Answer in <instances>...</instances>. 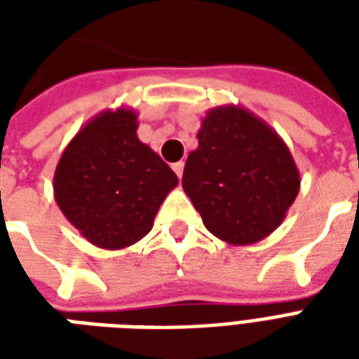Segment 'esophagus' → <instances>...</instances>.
Listing matches in <instances>:
<instances>
[{"instance_id":"obj_1","label":"esophagus","mask_w":359,"mask_h":359,"mask_svg":"<svg viewBox=\"0 0 359 359\" xmlns=\"http://www.w3.org/2000/svg\"><path fill=\"white\" fill-rule=\"evenodd\" d=\"M172 171L177 172V177H182V171H184V161H177V163H172Z\"/></svg>"}]
</instances>
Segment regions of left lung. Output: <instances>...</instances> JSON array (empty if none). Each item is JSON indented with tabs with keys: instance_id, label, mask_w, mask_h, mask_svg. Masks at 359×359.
<instances>
[{
	"instance_id": "1",
	"label": "left lung",
	"mask_w": 359,
	"mask_h": 359,
	"mask_svg": "<svg viewBox=\"0 0 359 359\" xmlns=\"http://www.w3.org/2000/svg\"><path fill=\"white\" fill-rule=\"evenodd\" d=\"M182 188L205 229L226 244L269 236L300 192V172L285 140L242 105L205 113Z\"/></svg>"
}]
</instances>
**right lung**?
<instances>
[{"label": "right lung", "mask_w": 359, "mask_h": 359, "mask_svg": "<svg viewBox=\"0 0 359 359\" xmlns=\"http://www.w3.org/2000/svg\"><path fill=\"white\" fill-rule=\"evenodd\" d=\"M136 128V111H102L74 134L55 167L59 210L97 248L123 250L144 238L159 205L179 184Z\"/></svg>", "instance_id": "1"}]
</instances>
